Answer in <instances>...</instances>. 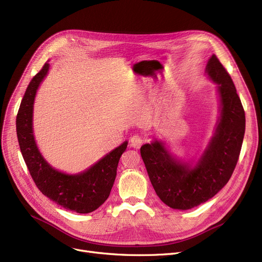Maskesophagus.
I'll return each mask as SVG.
<instances>
[{
  "instance_id": "1",
  "label": "esophagus",
  "mask_w": 262,
  "mask_h": 262,
  "mask_svg": "<svg viewBox=\"0 0 262 262\" xmlns=\"http://www.w3.org/2000/svg\"><path fill=\"white\" fill-rule=\"evenodd\" d=\"M143 142H144V139L139 135H135L130 138V145L134 148H140L141 145L143 144Z\"/></svg>"
}]
</instances>
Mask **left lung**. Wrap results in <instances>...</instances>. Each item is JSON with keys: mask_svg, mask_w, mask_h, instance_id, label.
<instances>
[{"mask_svg": "<svg viewBox=\"0 0 262 262\" xmlns=\"http://www.w3.org/2000/svg\"><path fill=\"white\" fill-rule=\"evenodd\" d=\"M206 73L217 84L221 115L215 133L194 168L178 161L154 141L140 148L149 181L159 199L174 209L187 210L213 198L229 181L239 159L245 114L233 81L213 54Z\"/></svg>", "mask_w": 262, "mask_h": 262, "instance_id": "obj_1", "label": "left lung"}]
</instances>
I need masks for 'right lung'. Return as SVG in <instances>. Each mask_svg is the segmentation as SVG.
<instances>
[{
	"label": "right lung",
	"instance_id": "1",
	"mask_svg": "<svg viewBox=\"0 0 262 262\" xmlns=\"http://www.w3.org/2000/svg\"><path fill=\"white\" fill-rule=\"evenodd\" d=\"M50 64L33 77L17 115V136L23 159L37 188L61 207L78 213L98 209L108 199L114 186L121 155L127 141L103 157L85 172L69 175L52 168L40 154L33 134V105L37 89L48 73Z\"/></svg>",
	"mask_w": 262,
	"mask_h": 262
}]
</instances>
